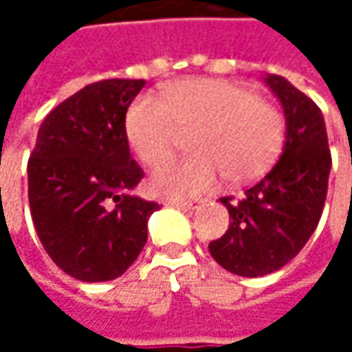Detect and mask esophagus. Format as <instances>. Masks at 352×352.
I'll list each match as a JSON object with an SVG mask.
<instances>
[{
    "instance_id": "obj_1",
    "label": "esophagus",
    "mask_w": 352,
    "mask_h": 352,
    "mask_svg": "<svg viewBox=\"0 0 352 352\" xmlns=\"http://www.w3.org/2000/svg\"><path fill=\"white\" fill-rule=\"evenodd\" d=\"M168 206H174V208H180V210H197L199 206H204L201 199H190V201H184V199H172V201H166Z\"/></svg>"
}]
</instances>
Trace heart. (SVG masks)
Segmentation results:
<instances>
[{"mask_svg": "<svg viewBox=\"0 0 352 352\" xmlns=\"http://www.w3.org/2000/svg\"><path fill=\"white\" fill-rule=\"evenodd\" d=\"M190 131L194 155L156 170V196H196L221 176L229 184L261 178L284 148L286 119L247 86L213 78L174 82L164 89V103L141 96L125 113L129 144L146 166L170 158L180 133Z\"/></svg>", "mask_w": 352, "mask_h": 352, "instance_id": "obj_1", "label": "heart"}]
</instances>
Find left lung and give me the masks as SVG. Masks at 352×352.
<instances>
[{"label": "left lung", "mask_w": 352, "mask_h": 352, "mask_svg": "<svg viewBox=\"0 0 352 352\" xmlns=\"http://www.w3.org/2000/svg\"><path fill=\"white\" fill-rule=\"evenodd\" d=\"M264 82L284 107V151L239 199L221 197L231 221L225 235L210 243L215 263L247 278L274 272L304 249L319 223L331 170L321 109L282 76L268 74Z\"/></svg>", "instance_id": "1"}]
</instances>
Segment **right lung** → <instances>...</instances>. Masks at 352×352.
I'll list each match as a JSON object with an SVG mask.
<instances>
[{
  "mask_svg": "<svg viewBox=\"0 0 352 352\" xmlns=\"http://www.w3.org/2000/svg\"><path fill=\"white\" fill-rule=\"evenodd\" d=\"M144 80L94 82L43 121L27 172L36 235L82 282L121 276L146 243L158 204L131 194L144 172L131 158L125 113Z\"/></svg>",
  "mask_w": 352,
  "mask_h": 352,
  "instance_id": "1",
  "label": "right lung"
}]
</instances>
